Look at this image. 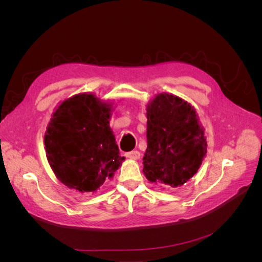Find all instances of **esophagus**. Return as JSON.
Returning <instances> with one entry per match:
<instances>
[{
  "instance_id": "34e87169",
  "label": "esophagus",
  "mask_w": 262,
  "mask_h": 262,
  "mask_svg": "<svg viewBox=\"0 0 262 262\" xmlns=\"http://www.w3.org/2000/svg\"><path fill=\"white\" fill-rule=\"evenodd\" d=\"M125 156L128 157V158H130V160H139L141 154H140L139 150H132V152L125 153Z\"/></svg>"
}]
</instances>
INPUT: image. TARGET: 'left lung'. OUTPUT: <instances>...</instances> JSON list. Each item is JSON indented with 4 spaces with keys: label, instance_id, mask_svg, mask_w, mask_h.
<instances>
[{
    "label": "left lung",
    "instance_id": "obj_1",
    "mask_svg": "<svg viewBox=\"0 0 262 262\" xmlns=\"http://www.w3.org/2000/svg\"><path fill=\"white\" fill-rule=\"evenodd\" d=\"M143 172L152 182L178 187L199 169L207 140L194 109L181 98L160 94L149 102Z\"/></svg>",
    "mask_w": 262,
    "mask_h": 262
}]
</instances>
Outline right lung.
<instances>
[{
    "label": "right lung",
    "mask_w": 262,
    "mask_h": 262,
    "mask_svg": "<svg viewBox=\"0 0 262 262\" xmlns=\"http://www.w3.org/2000/svg\"><path fill=\"white\" fill-rule=\"evenodd\" d=\"M110 107L94 95H75L52 115L45 145L55 176L81 192L97 190L124 160L110 130Z\"/></svg>",
    "instance_id": "1"
}]
</instances>
